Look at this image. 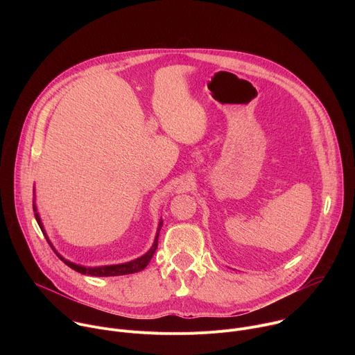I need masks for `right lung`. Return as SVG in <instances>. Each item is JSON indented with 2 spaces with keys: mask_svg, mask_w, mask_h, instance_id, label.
Returning a JSON list of instances; mask_svg holds the SVG:
<instances>
[{
  "mask_svg": "<svg viewBox=\"0 0 355 355\" xmlns=\"http://www.w3.org/2000/svg\"><path fill=\"white\" fill-rule=\"evenodd\" d=\"M33 212H35L36 222H37V225H39V227H40V230H42L43 236L46 237V240H47L49 245L52 247V250L56 252V256H58V257H59V259H60L66 266H69L70 268H73L74 271H77V272H80V274H84V275H92V277H116V275H126V274H133V272H139V271L144 270V268L147 267V264L150 263L151 257L155 256L156 248H157L159 233H160L162 226H163V220H160L159 227H157V234H156L155 243H153V245H151V248L146 252L144 256H141V257H139V259H136V260H133V261L123 263V264H116V266H104V267H83V266L74 264V263H71V261H69V260L63 259V257L59 254V252L56 251V248L53 247V244L50 243V240H49V237H47V234H46L44 229H43V225H42V222H40V218H39V214H37V209H36L35 202H33Z\"/></svg>",
  "mask_w": 355,
  "mask_h": 355,
  "instance_id": "obj_1",
  "label": "right lung"
}]
</instances>
